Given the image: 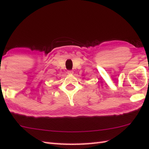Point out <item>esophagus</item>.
Listing matches in <instances>:
<instances>
[{"label": "esophagus", "instance_id": "34e87169", "mask_svg": "<svg viewBox=\"0 0 149 149\" xmlns=\"http://www.w3.org/2000/svg\"><path fill=\"white\" fill-rule=\"evenodd\" d=\"M67 73H68V74H69V75H72V74H74V72H73L72 70H68V71L67 72Z\"/></svg>", "mask_w": 149, "mask_h": 149}]
</instances>
